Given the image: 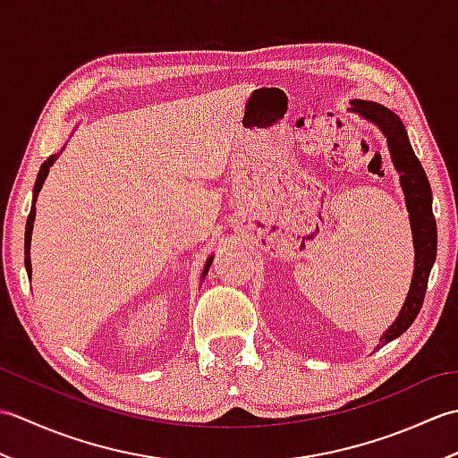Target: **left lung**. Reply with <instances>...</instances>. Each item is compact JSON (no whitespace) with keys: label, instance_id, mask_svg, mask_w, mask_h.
Masks as SVG:
<instances>
[{"label":"left lung","instance_id":"1","mask_svg":"<svg viewBox=\"0 0 458 458\" xmlns=\"http://www.w3.org/2000/svg\"><path fill=\"white\" fill-rule=\"evenodd\" d=\"M350 106H352L350 112H356L360 118L374 123L376 128L384 133L392 163L397 174H400L405 207L407 212H410V226L415 251L410 291H407L400 315H397L394 323L387 327L386 333L379 336V343L376 344L377 350L386 346L387 343H392L394 338L402 336L405 330L411 327L415 317L420 315L427 291V281H429L431 267L437 258V224L433 216L431 184L427 181V174L421 167L420 159L415 157L400 115L372 100H352Z\"/></svg>","mask_w":458,"mask_h":458}]
</instances>
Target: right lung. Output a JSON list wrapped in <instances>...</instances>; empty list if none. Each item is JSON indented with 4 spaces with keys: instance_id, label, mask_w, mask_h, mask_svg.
Wrapping results in <instances>:
<instances>
[{
    "instance_id": "add662e5",
    "label": "right lung",
    "mask_w": 458,
    "mask_h": 458,
    "mask_svg": "<svg viewBox=\"0 0 458 458\" xmlns=\"http://www.w3.org/2000/svg\"><path fill=\"white\" fill-rule=\"evenodd\" d=\"M63 153V149L58 151V153H55V155H51V157H48L43 165H41V169H38V173H37V181H35V187H33V204H31V212H29V216H27V226H25V269H27V276L31 277V234H33V224H35V202H37V197H38V192H41V189H43V182H45V179H47V174H48V169L53 167V163L56 161V157L58 155ZM212 259H214V256H208V259H207V264H204V267H202V274H200V281L207 277V274H208V269H210V264H212Z\"/></svg>"
}]
</instances>
